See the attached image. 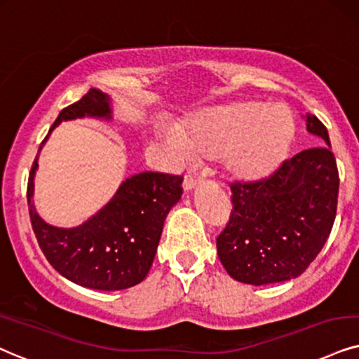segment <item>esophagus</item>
Listing matches in <instances>:
<instances>
[{
    "mask_svg": "<svg viewBox=\"0 0 359 359\" xmlns=\"http://www.w3.org/2000/svg\"><path fill=\"white\" fill-rule=\"evenodd\" d=\"M197 180H198V177L195 175L194 172H187V174H185V179H184V189L192 190L195 185H197Z\"/></svg>",
    "mask_w": 359,
    "mask_h": 359,
    "instance_id": "1",
    "label": "esophagus"
}]
</instances>
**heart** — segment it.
Wrapping results in <instances>:
<instances>
[{
	"mask_svg": "<svg viewBox=\"0 0 359 359\" xmlns=\"http://www.w3.org/2000/svg\"><path fill=\"white\" fill-rule=\"evenodd\" d=\"M294 134L293 116L281 104L238 102L212 109L194 119L175 144L202 154H222L240 179H258L281 161Z\"/></svg>",
	"mask_w": 359,
	"mask_h": 359,
	"instance_id": "heart-1",
	"label": "heart"
}]
</instances>
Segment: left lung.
Returning a JSON list of instances; mask_svg holds the SVG:
<instances>
[{
	"label": "left lung",
	"instance_id": "8db88e82",
	"mask_svg": "<svg viewBox=\"0 0 359 359\" xmlns=\"http://www.w3.org/2000/svg\"><path fill=\"white\" fill-rule=\"evenodd\" d=\"M306 129L326 144L285 158L263 179L230 184L233 208L217 237V253L237 281L297 278L330 237L338 205L337 158L318 117L308 116Z\"/></svg>",
	"mask_w": 359,
	"mask_h": 359
}]
</instances>
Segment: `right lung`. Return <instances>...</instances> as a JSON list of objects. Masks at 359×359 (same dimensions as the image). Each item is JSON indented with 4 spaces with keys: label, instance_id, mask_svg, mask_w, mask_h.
Here are the masks:
<instances>
[{
    "label": "right lung",
    "instance_id": "right-lung-1",
    "mask_svg": "<svg viewBox=\"0 0 359 359\" xmlns=\"http://www.w3.org/2000/svg\"><path fill=\"white\" fill-rule=\"evenodd\" d=\"M84 116L109 119L111 107L106 94L89 89L78 102L59 112L49 133L62 121ZM36 169L38 157L28 179L29 219L39 248L54 270L81 287L106 292L130 288L146 278L167 213L182 195V175L135 174L126 179L112 201L83 225L57 229L41 219L31 201Z\"/></svg>",
    "mask_w": 359,
    "mask_h": 359
}]
</instances>
